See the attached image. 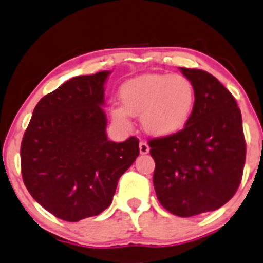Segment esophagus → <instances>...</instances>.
Segmentation results:
<instances>
[{"mask_svg": "<svg viewBox=\"0 0 263 263\" xmlns=\"http://www.w3.org/2000/svg\"><path fill=\"white\" fill-rule=\"evenodd\" d=\"M148 151H149V147H148V145H147V142H145V141H141L140 142V152L142 155H146V154H148Z\"/></svg>", "mask_w": 263, "mask_h": 263, "instance_id": "obj_1", "label": "esophagus"}]
</instances>
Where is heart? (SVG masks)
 Listing matches in <instances>:
<instances>
[{
	"instance_id": "b5f03b06",
	"label": "heart",
	"mask_w": 263,
	"mask_h": 263,
	"mask_svg": "<svg viewBox=\"0 0 263 263\" xmlns=\"http://www.w3.org/2000/svg\"><path fill=\"white\" fill-rule=\"evenodd\" d=\"M195 97L192 82L182 74L145 73L121 86V106L111 108V116L123 127L129 126V115L141 116L147 134L172 136L189 122Z\"/></svg>"
}]
</instances>
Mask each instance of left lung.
Returning <instances> with one entry per match:
<instances>
[{
  "label": "left lung",
  "instance_id": "left-lung-1",
  "mask_svg": "<svg viewBox=\"0 0 263 263\" xmlns=\"http://www.w3.org/2000/svg\"><path fill=\"white\" fill-rule=\"evenodd\" d=\"M195 87L187 125L148 141L154 186L168 212L191 217L215 211L237 191L246 161L241 111L235 97L211 73L180 67Z\"/></svg>",
  "mask_w": 263,
  "mask_h": 263
}]
</instances>
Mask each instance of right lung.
Instances as JSON below:
<instances>
[{
	"instance_id": "1",
	"label": "right lung",
	"mask_w": 263,
	"mask_h": 263,
	"mask_svg": "<svg viewBox=\"0 0 263 263\" xmlns=\"http://www.w3.org/2000/svg\"><path fill=\"white\" fill-rule=\"evenodd\" d=\"M108 71L77 76L40 100L21 143V171L31 196L63 221L100 215L140 154L138 140L106 135Z\"/></svg>"
}]
</instances>
